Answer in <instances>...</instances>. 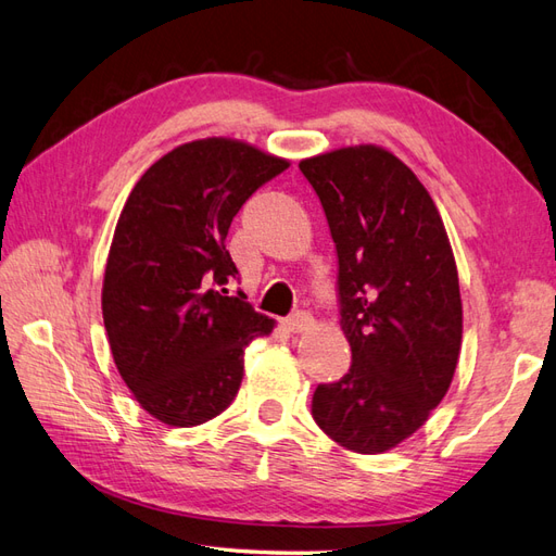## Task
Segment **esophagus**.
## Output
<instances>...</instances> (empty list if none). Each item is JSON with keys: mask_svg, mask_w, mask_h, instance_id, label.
I'll return each instance as SVG.
<instances>
[{"mask_svg": "<svg viewBox=\"0 0 556 556\" xmlns=\"http://www.w3.org/2000/svg\"><path fill=\"white\" fill-rule=\"evenodd\" d=\"M312 324H315V319H312L307 312H295L293 317L283 321V329H287L289 333H305L312 329Z\"/></svg>", "mask_w": 556, "mask_h": 556, "instance_id": "esophagus-1", "label": "esophagus"}]
</instances>
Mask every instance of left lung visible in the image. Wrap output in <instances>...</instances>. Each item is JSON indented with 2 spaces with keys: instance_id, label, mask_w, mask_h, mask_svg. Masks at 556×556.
<instances>
[{
  "instance_id": "left-lung-1",
  "label": "left lung",
  "mask_w": 556,
  "mask_h": 556,
  "mask_svg": "<svg viewBox=\"0 0 556 556\" xmlns=\"http://www.w3.org/2000/svg\"><path fill=\"white\" fill-rule=\"evenodd\" d=\"M338 251L340 329L350 371L312 396L340 446L386 453L444 400L463 345L458 267L430 192L400 156L348 146L307 156Z\"/></svg>"
}]
</instances>
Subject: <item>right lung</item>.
<instances>
[{"instance_id": "1", "label": "right lung", "mask_w": 556, "mask_h": 556, "mask_svg": "<svg viewBox=\"0 0 556 556\" xmlns=\"http://www.w3.org/2000/svg\"><path fill=\"white\" fill-rule=\"evenodd\" d=\"M289 160L244 140L202 138L156 160L126 199L103 277V321L136 402L170 427L220 416L244 378V350L275 319L225 295L237 267L225 237L241 204Z\"/></svg>"}]
</instances>
